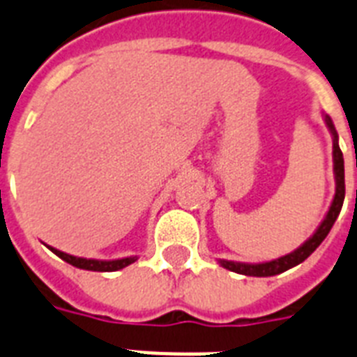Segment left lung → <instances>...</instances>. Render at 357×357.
<instances>
[{"label":"left lung","instance_id":"8db88e82","mask_svg":"<svg viewBox=\"0 0 357 357\" xmlns=\"http://www.w3.org/2000/svg\"><path fill=\"white\" fill-rule=\"evenodd\" d=\"M324 122H326L328 129L333 137V174H335V196H333V202L330 209H328L326 217L321 222V226L315 229V234L311 235L304 244H300L298 248L293 250L291 254L282 255L278 259L266 261V263H238V261H228V259H218V263L228 268L231 272H237V274H244V276H276V274H282V272L293 268V266L300 265L302 261H305L310 257L319 244L326 238V235L330 234L333 222L337 220L339 213H341V207H343L344 202V159L343 151L339 148V137L337 131H335V126H333L332 119L324 114Z\"/></svg>","mask_w":357,"mask_h":357}]
</instances>
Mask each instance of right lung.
Segmentation results:
<instances>
[{
	"label": "right lung",
	"mask_w": 357,
	"mask_h": 357,
	"mask_svg": "<svg viewBox=\"0 0 357 357\" xmlns=\"http://www.w3.org/2000/svg\"><path fill=\"white\" fill-rule=\"evenodd\" d=\"M47 248L52 250L53 254L59 255L61 259L70 263V265L77 266V268H83V271H94V272H114L120 271L123 266L131 265L137 261V255H131V257H122V259H111V261H102V259H86V257H75V255L64 254L61 250L52 248V246H47Z\"/></svg>",
	"instance_id": "right-lung-1"
}]
</instances>
